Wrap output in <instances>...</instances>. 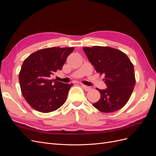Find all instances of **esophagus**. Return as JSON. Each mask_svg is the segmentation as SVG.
I'll return each mask as SVG.
<instances>
[{
	"instance_id": "1",
	"label": "esophagus",
	"mask_w": 156,
	"mask_h": 156,
	"mask_svg": "<svg viewBox=\"0 0 156 156\" xmlns=\"http://www.w3.org/2000/svg\"><path fill=\"white\" fill-rule=\"evenodd\" d=\"M81 87H83V88L85 91H88V90H90L91 89L90 87H87V86H86V85H84V84H81Z\"/></svg>"
}]
</instances>
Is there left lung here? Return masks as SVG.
<instances>
[{"label":"left lung","mask_w":156,"mask_h":156,"mask_svg":"<svg viewBox=\"0 0 156 156\" xmlns=\"http://www.w3.org/2000/svg\"><path fill=\"white\" fill-rule=\"evenodd\" d=\"M96 71L105 75L107 88L98 89L100 100L93 106L103 112H112L123 107L135 85L133 64L123 52L110 47L93 46L83 48Z\"/></svg>","instance_id":"8db88e82"}]
</instances>
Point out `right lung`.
<instances>
[{
	"mask_svg": "<svg viewBox=\"0 0 156 156\" xmlns=\"http://www.w3.org/2000/svg\"><path fill=\"white\" fill-rule=\"evenodd\" d=\"M74 48L58 47L42 49L24 60L19 74L21 93L34 109L44 113L56 111L66 100L73 84L52 79L61 70Z\"/></svg>",
	"mask_w": 156,
	"mask_h": 156,
	"instance_id": "add662e5",
	"label": "right lung"
}]
</instances>
